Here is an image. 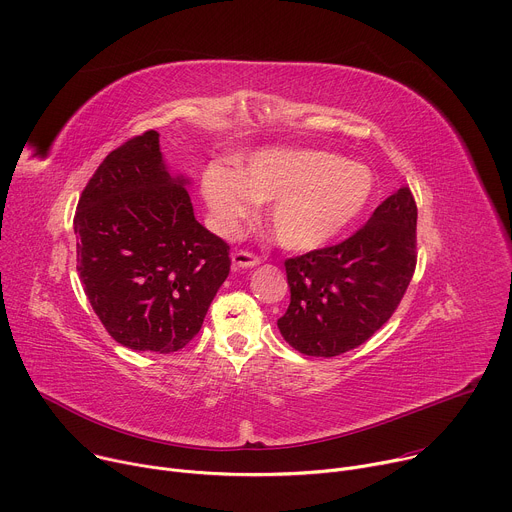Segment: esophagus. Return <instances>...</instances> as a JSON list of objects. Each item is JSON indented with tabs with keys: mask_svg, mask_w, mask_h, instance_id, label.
I'll list each match as a JSON object with an SVG mask.
<instances>
[{
	"mask_svg": "<svg viewBox=\"0 0 512 512\" xmlns=\"http://www.w3.org/2000/svg\"><path fill=\"white\" fill-rule=\"evenodd\" d=\"M231 261H233V267H235V269H247V267H255V265L261 263V259H259L257 255L249 253V251H237V253H233Z\"/></svg>",
	"mask_w": 512,
	"mask_h": 512,
	"instance_id": "34e87169",
	"label": "esophagus"
}]
</instances>
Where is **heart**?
I'll list each match as a JSON object with an SVG mask.
<instances>
[{
    "label": "heart",
    "mask_w": 512,
    "mask_h": 512,
    "mask_svg": "<svg viewBox=\"0 0 512 512\" xmlns=\"http://www.w3.org/2000/svg\"><path fill=\"white\" fill-rule=\"evenodd\" d=\"M373 188L367 166L318 150H267L237 170L210 164L202 174V196L218 231L235 233L257 202H271L269 229L289 251H314L338 239L369 204Z\"/></svg>",
    "instance_id": "1"
}]
</instances>
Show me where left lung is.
I'll use <instances>...</instances> for the list:
<instances>
[{
    "mask_svg": "<svg viewBox=\"0 0 512 512\" xmlns=\"http://www.w3.org/2000/svg\"><path fill=\"white\" fill-rule=\"evenodd\" d=\"M417 206L407 186L383 200L346 241L287 259L285 342L308 356H338L367 342L397 310L413 277Z\"/></svg>",
    "mask_w": 512,
    "mask_h": 512,
    "instance_id": "left-lung-1",
    "label": "left lung"
}]
</instances>
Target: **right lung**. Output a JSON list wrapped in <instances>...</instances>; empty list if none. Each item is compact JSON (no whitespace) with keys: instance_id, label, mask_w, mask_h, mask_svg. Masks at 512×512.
Returning <instances> with one entry per match:
<instances>
[{"instance_id":"1","label":"right lung","mask_w":512,"mask_h":512,"mask_svg":"<svg viewBox=\"0 0 512 512\" xmlns=\"http://www.w3.org/2000/svg\"><path fill=\"white\" fill-rule=\"evenodd\" d=\"M186 186L152 129L113 150L81 194L77 269L101 324L125 348H184L231 271L229 245L196 221Z\"/></svg>"}]
</instances>
